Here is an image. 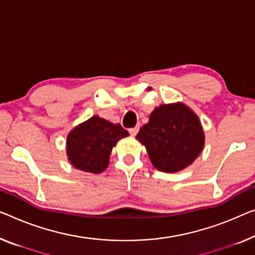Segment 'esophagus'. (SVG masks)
I'll list each match as a JSON object with an SVG mask.
<instances>
[{
  "label": "esophagus",
  "mask_w": 255,
  "mask_h": 255,
  "mask_svg": "<svg viewBox=\"0 0 255 255\" xmlns=\"http://www.w3.org/2000/svg\"><path fill=\"white\" fill-rule=\"evenodd\" d=\"M138 130H139V126H135L132 128H129V132H130L131 136H135L138 132Z\"/></svg>",
  "instance_id": "esophagus-1"
}]
</instances>
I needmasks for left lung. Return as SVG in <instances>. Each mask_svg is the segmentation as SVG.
Returning <instances> with one entry per match:
<instances>
[{"mask_svg":"<svg viewBox=\"0 0 255 255\" xmlns=\"http://www.w3.org/2000/svg\"><path fill=\"white\" fill-rule=\"evenodd\" d=\"M136 138L145 145L152 165L166 173L191 165L204 146L198 117L180 103L155 108Z\"/></svg>","mask_w":255,"mask_h":255,"instance_id":"8db88e82","label":"left lung"}]
</instances>
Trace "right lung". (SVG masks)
<instances>
[{
  "mask_svg": "<svg viewBox=\"0 0 255 255\" xmlns=\"http://www.w3.org/2000/svg\"><path fill=\"white\" fill-rule=\"evenodd\" d=\"M128 135L121 125L95 116L68 134V160L83 172L102 173L109 165L112 147Z\"/></svg>",
  "mask_w": 255,
  "mask_h": 255,
  "instance_id": "right-lung-1",
  "label": "right lung"
}]
</instances>
